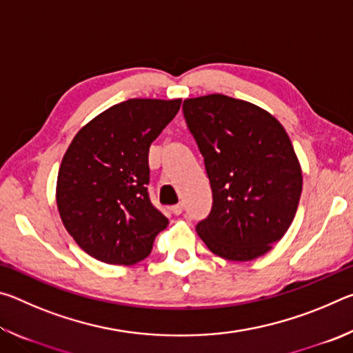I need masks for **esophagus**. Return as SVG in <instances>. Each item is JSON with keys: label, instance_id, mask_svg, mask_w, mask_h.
<instances>
[{"label": "esophagus", "instance_id": "obj_1", "mask_svg": "<svg viewBox=\"0 0 353 353\" xmlns=\"http://www.w3.org/2000/svg\"><path fill=\"white\" fill-rule=\"evenodd\" d=\"M171 212L174 213V214H181V213L183 212V205L181 204V202H179V204H176V205H172V207H171Z\"/></svg>", "mask_w": 353, "mask_h": 353}]
</instances>
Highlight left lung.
<instances>
[{
  "label": "left lung",
  "instance_id": "left-lung-1",
  "mask_svg": "<svg viewBox=\"0 0 353 353\" xmlns=\"http://www.w3.org/2000/svg\"><path fill=\"white\" fill-rule=\"evenodd\" d=\"M182 109L213 193L196 232L225 260L259 259L282 240L301 199L302 170L288 134L270 112L225 94L185 99Z\"/></svg>",
  "mask_w": 353,
  "mask_h": 353
}]
</instances>
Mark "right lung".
Instances as JSON below:
<instances>
[{
    "label": "right lung",
    "instance_id": "1",
    "mask_svg": "<svg viewBox=\"0 0 353 353\" xmlns=\"http://www.w3.org/2000/svg\"><path fill=\"white\" fill-rule=\"evenodd\" d=\"M182 99H128L87 123L68 146L56 201L68 234L109 265H134L151 254L170 221L151 204L149 146Z\"/></svg>",
    "mask_w": 353,
    "mask_h": 353
}]
</instances>
